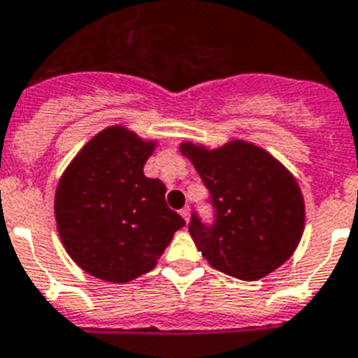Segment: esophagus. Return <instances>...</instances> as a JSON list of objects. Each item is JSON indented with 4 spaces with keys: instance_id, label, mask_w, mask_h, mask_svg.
I'll use <instances>...</instances> for the list:
<instances>
[{
    "instance_id": "obj_1",
    "label": "esophagus",
    "mask_w": 358,
    "mask_h": 358,
    "mask_svg": "<svg viewBox=\"0 0 358 358\" xmlns=\"http://www.w3.org/2000/svg\"><path fill=\"white\" fill-rule=\"evenodd\" d=\"M180 214H182L183 220L189 223V220H191V209H189V207H183V209L180 210Z\"/></svg>"
}]
</instances>
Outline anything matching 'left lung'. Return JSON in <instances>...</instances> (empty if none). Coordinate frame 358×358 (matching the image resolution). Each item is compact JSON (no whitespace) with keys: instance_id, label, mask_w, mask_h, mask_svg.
<instances>
[{"instance_id":"1","label":"left lung","mask_w":358,"mask_h":358,"mask_svg":"<svg viewBox=\"0 0 358 358\" xmlns=\"http://www.w3.org/2000/svg\"><path fill=\"white\" fill-rule=\"evenodd\" d=\"M180 151L196 167L216 213L213 225L192 213L189 232L201 256L241 281L279 268L304 231V200L290 171L245 141L217 149L183 142Z\"/></svg>"}]
</instances>
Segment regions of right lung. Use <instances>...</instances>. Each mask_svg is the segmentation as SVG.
I'll return each instance as SVG.
<instances>
[{"mask_svg": "<svg viewBox=\"0 0 358 358\" xmlns=\"http://www.w3.org/2000/svg\"><path fill=\"white\" fill-rule=\"evenodd\" d=\"M157 142L122 126L93 136L59 180L54 213L66 252L93 278L127 282L153 270L185 225L144 166Z\"/></svg>", "mask_w": 358, "mask_h": 358, "instance_id": "right-lung-1", "label": "right lung"}]
</instances>
